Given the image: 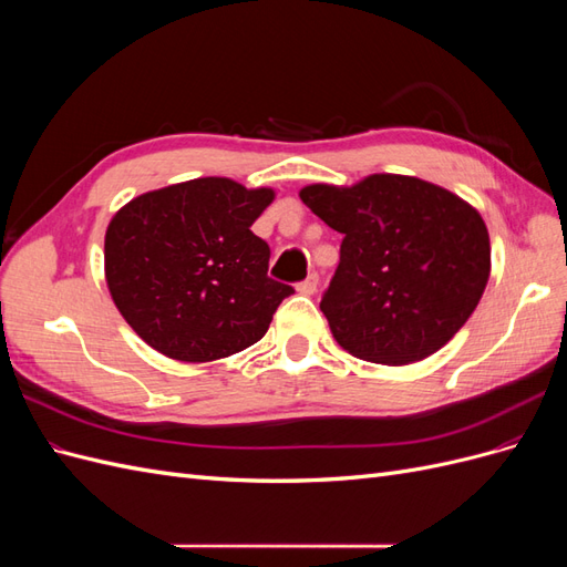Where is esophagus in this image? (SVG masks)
<instances>
[{"instance_id":"obj_1","label":"esophagus","mask_w":567,"mask_h":567,"mask_svg":"<svg viewBox=\"0 0 567 567\" xmlns=\"http://www.w3.org/2000/svg\"><path fill=\"white\" fill-rule=\"evenodd\" d=\"M317 286H319V277H317V274H310V277L298 284V293L315 296L317 293Z\"/></svg>"}]
</instances>
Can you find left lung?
I'll list each match as a JSON object with an SVG mask.
<instances>
[{"label":"left lung","mask_w":567,"mask_h":567,"mask_svg":"<svg viewBox=\"0 0 567 567\" xmlns=\"http://www.w3.org/2000/svg\"><path fill=\"white\" fill-rule=\"evenodd\" d=\"M300 198L342 234L319 305L342 350L373 364L421 362L468 321L489 279V234L473 205L406 175L310 184Z\"/></svg>","instance_id":"obj_1"}]
</instances>
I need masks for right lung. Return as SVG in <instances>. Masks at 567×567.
<instances>
[{"instance_id": "right-lung-1", "label": "right lung", "mask_w": 567, "mask_h": 567, "mask_svg": "<svg viewBox=\"0 0 567 567\" xmlns=\"http://www.w3.org/2000/svg\"><path fill=\"white\" fill-rule=\"evenodd\" d=\"M274 188L200 177L120 208L106 229V284L153 350L213 362L260 340L293 288L267 277L269 246L250 231Z\"/></svg>"}]
</instances>
